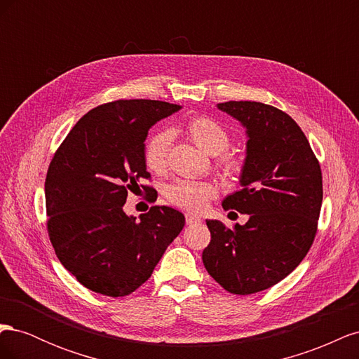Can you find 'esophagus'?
Instances as JSON below:
<instances>
[{
	"label": "esophagus",
	"instance_id": "obj_1",
	"mask_svg": "<svg viewBox=\"0 0 359 359\" xmlns=\"http://www.w3.org/2000/svg\"><path fill=\"white\" fill-rule=\"evenodd\" d=\"M186 222L187 224H196V223H201L202 219L194 214H186Z\"/></svg>",
	"mask_w": 359,
	"mask_h": 359
}]
</instances>
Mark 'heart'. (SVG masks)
<instances>
[{
  "label": "heart",
  "mask_w": 359,
  "mask_h": 359,
  "mask_svg": "<svg viewBox=\"0 0 359 359\" xmlns=\"http://www.w3.org/2000/svg\"><path fill=\"white\" fill-rule=\"evenodd\" d=\"M187 136L205 153L211 156L220 154L229 147L231 135L227 130L210 116H194L184 127ZM172 142V133L169 130H158L145 142V165L149 170L161 172L168 165V153ZM220 166L226 172H238L240 161L233 156L224 154L220 158ZM217 194L211 182L205 181H177L170 184L166 190V198L173 205L189 211L203 210Z\"/></svg>",
  "instance_id": "heart-1"
}]
</instances>
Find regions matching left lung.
I'll use <instances>...</instances> for the list:
<instances>
[{
	"mask_svg": "<svg viewBox=\"0 0 359 359\" xmlns=\"http://www.w3.org/2000/svg\"><path fill=\"white\" fill-rule=\"evenodd\" d=\"M217 107L245 128L243 189L222 205L248 214V222L227 229L206 220L211 243L202 260L227 292L250 295L277 285L306 257L318 231L322 172L306 135L283 111L259 102Z\"/></svg>",
	"mask_w": 359,
	"mask_h": 359,
	"instance_id": "left-lung-1",
	"label": "left lung"
}]
</instances>
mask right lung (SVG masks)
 Masks as SVG:
<instances>
[{
    "instance_id": "obj_1",
    "label": "right lung",
    "mask_w": 359,
    "mask_h": 359,
    "mask_svg": "<svg viewBox=\"0 0 359 359\" xmlns=\"http://www.w3.org/2000/svg\"><path fill=\"white\" fill-rule=\"evenodd\" d=\"M180 109L144 99L97 106L53 156L45 182L48 232L60 262L86 289L130 295L186 224L182 212L165 205L151 206L137 220L123 210L128 191L149 178L148 130Z\"/></svg>"
}]
</instances>
